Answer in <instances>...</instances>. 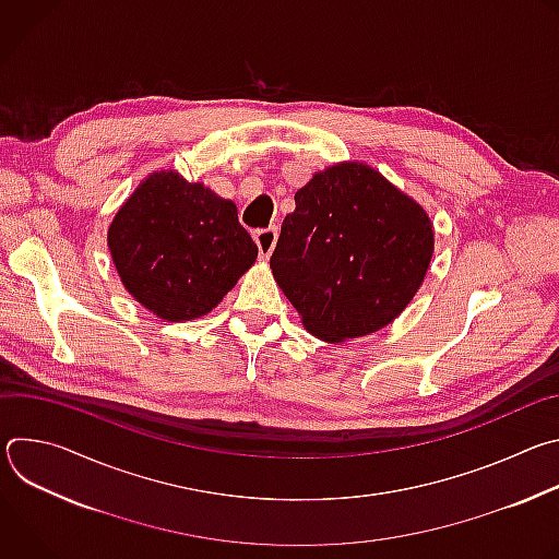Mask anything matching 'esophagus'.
I'll return each mask as SVG.
<instances>
[{
	"label": "esophagus",
	"instance_id": "obj_1",
	"mask_svg": "<svg viewBox=\"0 0 559 559\" xmlns=\"http://www.w3.org/2000/svg\"><path fill=\"white\" fill-rule=\"evenodd\" d=\"M276 236H278V229L276 227H267V229H257L254 231V241L259 246V254L261 259H270L274 246H276Z\"/></svg>",
	"mask_w": 559,
	"mask_h": 559
}]
</instances>
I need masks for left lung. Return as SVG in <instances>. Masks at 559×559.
Instances as JSON below:
<instances>
[{
  "mask_svg": "<svg viewBox=\"0 0 559 559\" xmlns=\"http://www.w3.org/2000/svg\"><path fill=\"white\" fill-rule=\"evenodd\" d=\"M294 201L270 267L307 332L343 343L389 325L427 274V212L362 164L313 175Z\"/></svg>",
  "mask_w": 559,
  "mask_h": 559,
  "instance_id": "8db88e82",
  "label": "left lung"
}]
</instances>
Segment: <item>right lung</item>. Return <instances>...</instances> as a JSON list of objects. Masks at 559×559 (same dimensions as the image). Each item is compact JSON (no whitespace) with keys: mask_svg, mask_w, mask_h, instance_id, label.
<instances>
[{"mask_svg":"<svg viewBox=\"0 0 559 559\" xmlns=\"http://www.w3.org/2000/svg\"><path fill=\"white\" fill-rule=\"evenodd\" d=\"M108 248L126 289L164 321L212 311L259 254L236 205L177 173H156L134 190Z\"/></svg>","mask_w":559,"mask_h":559,"instance_id":"add662e5","label":"right lung"}]
</instances>
